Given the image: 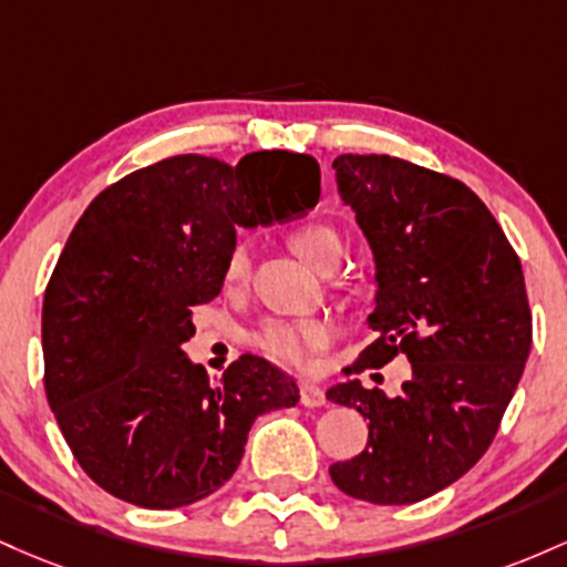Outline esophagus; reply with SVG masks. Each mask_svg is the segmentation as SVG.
Returning <instances> with one entry per match:
<instances>
[{
    "label": "esophagus",
    "mask_w": 567,
    "mask_h": 567,
    "mask_svg": "<svg viewBox=\"0 0 567 567\" xmlns=\"http://www.w3.org/2000/svg\"><path fill=\"white\" fill-rule=\"evenodd\" d=\"M300 402L305 406H323V404H327V393H323L316 383H308V380H302V383H300Z\"/></svg>",
    "instance_id": "esophagus-1"
}]
</instances>
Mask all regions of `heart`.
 <instances>
[{
	"instance_id": "1",
	"label": "heart",
	"mask_w": 567,
	"mask_h": 567,
	"mask_svg": "<svg viewBox=\"0 0 567 567\" xmlns=\"http://www.w3.org/2000/svg\"><path fill=\"white\" fill-rule=\"evenodd\" d=\"M289 246L295 249L297 257L313 265L316 270H332L342 257V238L334 227L329 225H302L289 235ZM251 270L249 249L244 244H235L225 259V284L240 286L246 284ZM334 329L332 323L323 318H305V321H284V318H272L265 321L262 327L254 332V346L272 361L281 364L300 367L308 361L313 351H321L329 340H332Z\"/></svg>"
}]
</instances>
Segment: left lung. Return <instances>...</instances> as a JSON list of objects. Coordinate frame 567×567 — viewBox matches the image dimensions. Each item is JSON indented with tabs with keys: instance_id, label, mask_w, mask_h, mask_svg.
<instances>
[{
	"instance_id": "obj_1",
	"label": "left lung",
	"mask_w": 567,
	"mask_h": 567,
	"mask_svg": "<svg viewBox=\"0 0 567 567\" xmlns=\"http://www.w3.org/2000/svg\"><path fill=\"white\" fill-rule=\"evenodd\" d=\"M337 187L378 262L374 340L351 372L406 355L396 396L348 380L327 399L369 421L367 447L329 466L346 495L380 506L429 498L485 455L533 342L517 251L472 189L388 155H340Z\"/></svg>"
}]
</instances>
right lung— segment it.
<instances>
[{
    "label": "right lung",
    "instance_id": "obj_1",
    "mask_svg": "<svg viewBox=\"0 0 567 567\" xmlns=\"http://www.w3.org/2000/svg\"><path fill=\"white\" fill-rule=\"evenodd\" d=\"M318 195V163L286 150L238 165L165 157L95 195L42 302L44 393L95 485L144 508L195 504L235 474L262 412L300 402L259 355L208 380L182 346L195 305L221 291L235 227L286 219Z\"/></svg>",
    "mask_w": 567,
    "mask_h": 567
}]
</instances>
